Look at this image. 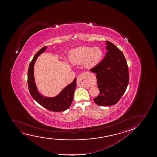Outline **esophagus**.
Instances as JSON below:
<instances>
[{
    "label": "esophagus",
    "mask_w": 157,
    "mask_h": 157,
    "mask_svg": "<svg viewBox=\"0 0 157 157\" xmlns=\"http://www.w3.org/2000/svg\"><path fill=\"white\" fill-rule=\"evenodd\" d=\"M89 73L86 72V73H82L77 78V82L79 81H87L89 79Z\"/></svg>",
    "instance_id": "obj_1"
}]
</instances>
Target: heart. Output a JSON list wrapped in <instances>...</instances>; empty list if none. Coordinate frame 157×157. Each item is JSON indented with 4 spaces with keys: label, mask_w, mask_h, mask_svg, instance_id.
Segmentation results:
<instances>
[{
    "label": "heart",
    "mask_w": 157,
    "mask_h": 157,
    "mask_svg": "<svg viewBox=\"0 0 157 157\" xmlns=\"http://www.w3.org/2000/svg\"><path fill=\"white\" fill-rule=\"evenodd\" d=\"M102 55V50L99 47H80L71 51L69 59L72 64L84 63L87 67L92 68L100 62Z\"/></svg>",
    "instance_id": "obj_1"
}]
</instances>
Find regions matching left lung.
<instances>
[{
	"mask_svg": "<svg viewBox=\"0 0 157 157\" xmlns=\"http://www.w3.org/2000/svg\"><path fill=\"white\" fill-rule=\"evenodd\" d=\"M105 57L101 62L90 70L97 73L99 95L93 99L98 105H115L124 94L129 81L127 61L122 52L109 41H105Z\"/></svg>",
	"mask_w": 157,
	"mask_h": 157,
	"instance_id": "8db88e82",
	"label": "left lung"
}]
</instances>
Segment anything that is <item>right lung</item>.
<instances>
[{
  "instance_id": "right-lung-1",
  "label": "right lung",
  "mask_w": 157,
  "mask_h": 157,
  "mask_svg": "<svg viewBox=\"0 0 157 157\" xmlns=\"http://www.w3.org/2000/svg\"><path fill=\"white\" fill-rule=\"evenodd\" d=\"M47 48V46L41 48L35 55L30 63L28 70V88L33 98L43 107L52 112H62L67 109L72 102L73 94L76 88L77 78H75L71 84L63 88L56 97H46L41 94L38 91L35 82L34 67L37 57L43 53Z\"/></svg>"
}]
</instances>
